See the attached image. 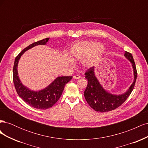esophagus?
<instances>
[{
	"label": "esophagus",
	"mask_w": 148,
	"mask_h": 148,
	"mask_svg": "<svg viewBox=\"0 0 148 148\" xmlns=\"http://www.w3.org/2000/svg\"><path fill=\"white\" fill-rule=\"evenodd\" d=\"M81 77H80V76H79L78 75H75L73 76V79H79Z\"/></svg>",
	"instance_id": "1"
}]
</instances>
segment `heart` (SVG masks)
<instances>
[{"label": "heart", "mask_w": 148, "mask_h": 148, "mask_svg": "<svg viewBox=\"0 0 148 148\" xmlns=\"http://www.w3.org/2000/svg\"><path fill=\"white\" fill-rule=\"evenodd\" d=\"M105 53L102 44L92 41H79L73 44L70 48V57L74 60H82L85 68H90L99 62ZM70 59V63L73 64Z\"/></svg>", "instance_id": "heart-1"}]
</instances>
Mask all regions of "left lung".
<instances>
[{
	"mask_svg": "<svg viewBox=\"0 0 148 148\" xmlns=\"http://www.w3.org/2000/svg\"><path fill=\"white\" fill-rule=\"evenodd\" d=\"M124 56L132 64L134 79L127 91L123 94L114 95L106 90L97 78L94 66L88 69L85 73V78L88 79V85L84 92V96L88 104L95 110L106 112L114 110L122 105L132 92L137 77L135 63L132 53L125 51Z\"/></svg>",
	"mask_w": 148,
	"mask_h": 148,
	"instance_id": "1",
	"label": "left lung"
}]
</instances>
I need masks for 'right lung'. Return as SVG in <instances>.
I'll list each match as a JSON object with an SVG mask.
<instances>
[{
  "label": "right lung",
  "mask_w": 148,
  "mask_h": 148,
  "mask_svg": "<svg viewBox=\"0 0 148 148\" xmlns=\"http://www.w3.org/2000/svg\"><path fill=\"white\" fill-rule=\"evenodd\" d=\"M49 38L30 44L24 49L15 60L13 69V79L18 96L26 104L38 109H47L54 105L60 97L65 85L72 77H58L47 87L39 91H33L22 84L18 73V65L21 57L29 49L39 45H46Z\"/></svg>",
  "instance_id": "obj_1"
}]
</instances>
